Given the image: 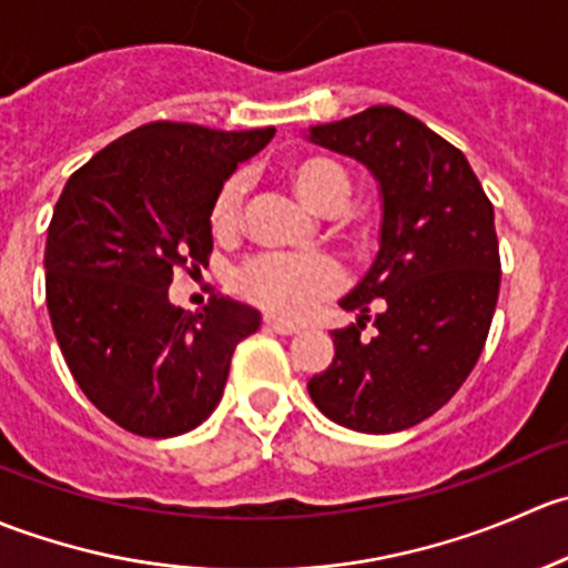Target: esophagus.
<instances>
[{
  "instance_id": "1",
  "label": "esophagus",
  "mask_w": 568,
  "mask_h": 568,
  "mask_svg": "<svg viewBox=\"0 0 568 568\" xmlns=\"http://www.w3.org/2000/svg\"><path fill=\"white\" fill-rule=\"evenodd\" d=\"M263 326H266L268 332H277V335H296V332H300V326L291 324V321L277 318V316H266V318H263Z\"/></svg>"
}]
</instances>
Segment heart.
<instances>
[{
    "label": "heart",
    "mask_w": 568,
    "mask_h": 568,
    "mask_svg": "<svg viewBox=\"0 0 568 568\" xmlns=\"http://www.w3.org/2000/svg\"><path fill=\"white\" fill-rule=\"evenodd\" d=\"M288 181L302 203L321 214H337L352 197L348 170L321 153L296 159L288 168ZM242 194V175L225 178L216 189L211 203V227L216 233L236 227ZM236 285L244 296L266 311L285 318H302L316 307V302L335 294L341 285V272L329 257L321 255H255L239 268Z\"/></svg>",
    "instance_id": "obj_1"
}]
</instances>
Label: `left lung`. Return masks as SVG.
Instances as JSON below:
<instances>
[{
  "label": "left lung",
  "mask_w": 568,
  "mask_h": 568,
  "mask_svg": "<svg viewBox=\"0 0 568 568\" xmlns=\"http://www.w3.org/2000/svg\"><path fill=\"white\" fill-rule=\"evenodd\" d=\"M311 140L376 175L382 247L343 296L357 324L332 332L335 357L307 382L337 426L393 434L443 409L484 352L500 294L495 209L459 148L398 106L313 125ZM377 332L362 337L369 307Z\"/></svg>",
  "instance_id": "obj_1"
}]
</instances>
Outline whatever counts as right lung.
I'll return each mask as SVG.
<instances>
[{
	"label": "right lung",
	"instance_id": "obj_1",
	"mask_svg": "<svg viewBox=\"0 0 568 568\" xmlns=\"http://www.w3.org/2000/svg\"><path fill=\"white\" fill-rule=\"evenodd\" d=\"M274 129L140 125L68 178L45 239V305L73 379L112 423L164 439L220 404L231 357L261 313L211 294L170 302L178 268L211 255V203Z\"/></svg>",
	"mask_w": 568,
	"mask_h": 568
}]
</instances>
